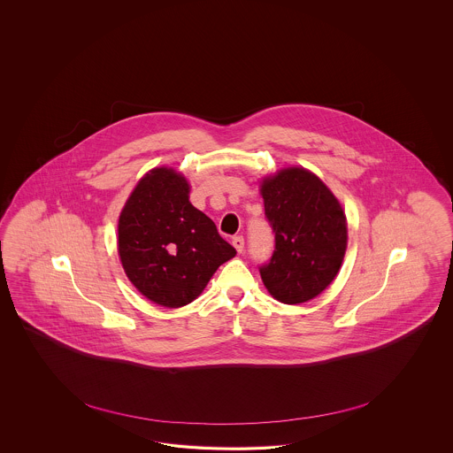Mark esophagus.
Instances as JSON below:
<instances>
[{"mask_svg": "<svg viewBox=\"0 0 453 453\" xmlns=\"http://www.w3.org/2000/svg\"><path fill=\"white\" fill-rule=\"evenodd\" d=\"M244 237L242 235H235V237H233V246L235 247V250L241 254L242 250H244Z\"/></svg>", "mask_w": 453, "mask_h": 453, "instance_id": "1", "label": "esophagus"}]
</instances>
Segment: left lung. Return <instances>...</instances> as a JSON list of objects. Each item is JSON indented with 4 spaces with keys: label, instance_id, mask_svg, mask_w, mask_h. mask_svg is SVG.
<instances>
[{
    "label": "left lung",
    "instance_id": "obj_1",
    "mask_svg": "<svg viewBox=\"0 0 453 453\" xmlns=\"http://www.w3.org/2000/svg\"><path fill=\"white\" fill-rule=\"evenodd\" d=\"M265 219L274 252L259 267L277 301L302 303L329 286L347 247V222L327 186L302 167H288L262 182Z\"/></svg>",
    "mask_w": 453,
    "mask_h": 453
}]
</instances>
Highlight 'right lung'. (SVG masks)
I'll return each instance as SVG.
<instances>
[{
    "instance_id": "obj_1",
    "label": "right lung",
    "mask_w": 453,
    "mask_h": 453,
    "mask_svg": "<svg viewBox=\"0 0 453 453\" xmlns=\"http://www.w3.org/2000/svg\"><path fill=\"white\" fill-rule=\"evenodd\" d=\"M188 194L189 184L180 174L152 169L129 196L118 224L119 257L129 280L169 309L194 301L220 264L235 256Z\"/></svg>"
}]
</instances>
